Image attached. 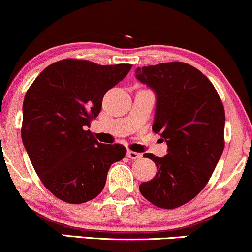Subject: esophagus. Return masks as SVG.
I'll return each mask as SVG.
<instances>
[{
  "label": "esophagus",
  "mask_w": 252,
  "mask_h": 252,
  "mask_svg": "<svg viewBox=\"0 0 252 252\" xmlns=\"http://www.w3.org/2000/svg\"><path fill=\"white\" fill-rule=\"evenodd\" d=\"M126 156H128L130 159H138V158H141V157H142L141 154L136 153V151H132V150L126 151Z\"/></svg>",
  "instance_id": "34e87169"
}]
</instances>
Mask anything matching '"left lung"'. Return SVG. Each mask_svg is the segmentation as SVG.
<instances>
[{"mask_svg": "<svg viewBox=\"0 0 252 252\" xmlns=\"http://www.w3.org/2000/svg\"><path fill=\"white\" fill-rule=\"evenodd\" d=\"M136 78L156 93L153 131L168 145L164 157L144 154L157 172L139 191L156 207L178 208L207 186L222 155L223 103L209 78L184 62L137 68Z\"/></svg>", "mask_w": 252, "mask_h": 252, "instance_id": "left-lung-1", "label": "left lung"}]
</instances>
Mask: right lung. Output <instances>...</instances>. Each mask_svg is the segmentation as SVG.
Segmentation results:
<instances>
[{"instance_id": "add662e5", "label": "right lung", "mask_w": 252, "mask_h": 252, "mask_svg": "<svg viewBox=\"0 0 252 252\" xmlns=\"http://www.w3.org/2000/svg\"><path fill=\"white\" fill-rule=\"evenodd\" d=\"M131 64L101 65L66 59L48 65L24 96L21 135L36 174L61 201L81 204L98 196L122 144H102L90 130L103 96Z\"/></svg>"}]
</instances>
